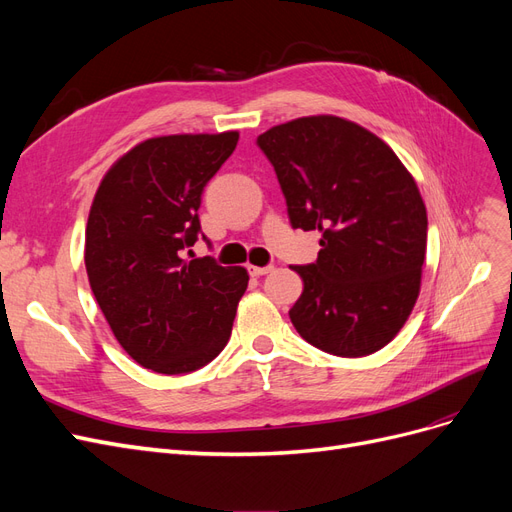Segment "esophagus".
<instances>
[{"label": "esophagus", "instance_id": "obj_1", "mask_svg": "<svg viewBox=\"0 0 512 512\" xmlns=\"http://www.w3.org/2000/svg\"><path fill=\"white\" fill-rule=\"evenodd\" d=\"M247 271H250V275H254V277H260V275L271 273L273 267H254V265H250V267H247Z\"/></svg>", "mask_w": 512, "mask_h": 512}]
</instances>
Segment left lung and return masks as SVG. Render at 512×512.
I'll list each match as a JSON object with an SVG mask.
<instances>
[{"label":"left lung","instance_id":"left-lung-1","mask_svg":"<svg viewBox=\"0 0 512 512\" xmlns=\"http://www.w3.org/2000/svg\"><path fill=\"white\" fill-rule=\"evenodd\" d=\"M292 228L320 230L316 262L292 267L303 294L290 320L335 356L378 352L421 292L427 209L414 177L382 138L335 115L292 119L258 136Z\"/></svg>","mask_w":512,"mask_h":512}]
</instances>
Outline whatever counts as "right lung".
I'll return each instance as SVG.
<instances>
[{
  "label": "right lung",
  "mask_w": 512,
  "mask_h": 512,
  "mask_svg": "<svg viewBox=\"0 0 512 512\" xmlns=\"http://www.w3.org/2000/svg\"><path fill=\"white\" fill-rule=\"evenodd\" d=\"M237 141L239 132L147 138L108 168L91 203V292L121 348L158 374L213 361L250 282L243 267L185 258L198 241L200 196Z\"/></svg>",
  "instance_id": "right-lung-1"
}]
</instances>
